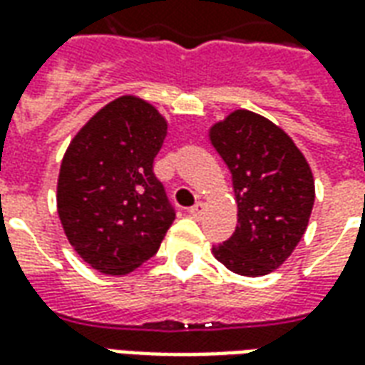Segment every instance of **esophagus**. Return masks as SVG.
<instances>
[{
	"label": "esophagus",
	"mask_w": 365,
	"mask_h": 365,
	"mask_svg": "<svg viewBox=\"0 0 365 365\" xmlns=\"http://www.w3.org/2000/svg\"><path fill=\"white\" fill-rule=\"evenodd\" d=\"M203 211H205V203H201V201H199V203H195V205L191 207L190 215L197 219V217H201V213H203Z\"/></svg>",
	"instance_id": "esophagus-1"
}]
</instances>
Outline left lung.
<instances>
[{
  "label": "left lung",
  "instance_id": "obj_1",
  "mask_svg": "<svg viewBox=\"0 0 365 365\" xmlns=\"http://www.w3.org/2000/svg\"><path fill=\"white\" fill-rule=\"evenodd\" d=\"M209 136L232 174L238 205L237 229L213 246L215 258L235 274H269L305 235L314 203L311 168L282 128L246 109L230 113Z\"/></svg>",
  "mask_w": 365,
  "mask_h": 365
}]
</instances>
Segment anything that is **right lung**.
Instances as JSON below:
<instances>
[{
    "label": "right lung",
    "mask_w": 365,
    "mask_h": 365,
    "mask_svg": "<svg viewBox=\"0 0 365 365\" xmlns=\"http://www.w3.org/2000/svg\"><path fill=\"white\" fill-rule=\"evenodd\" d=\"M166 130L150 103L125 96L97 111L64 154L58 217L76 252L101 274L138 268L174 222V205L154 175Z\"/></svg>",
    "instance_id": "right-lung-1"
}]
</instances>
